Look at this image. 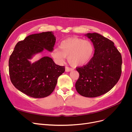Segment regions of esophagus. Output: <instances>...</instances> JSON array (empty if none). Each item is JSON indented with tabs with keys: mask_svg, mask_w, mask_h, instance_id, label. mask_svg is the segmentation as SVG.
<instances>
[{
	"mask_svg": "<svg viewBox=\"0 0 132 132\" xmlns=\"http://www.w3.org/2000/svg\"><path fill=\"white\" fill-rule=\"evenodd\" d=\"M73 68H70V67H65V71L66 72H69L70 71H73Z\"/></svg>",
	"mask_w": 132,
	"mask_h": 132,
	"instance_id": "34e87169",
	"label": "esophagus"
}]
</instances>
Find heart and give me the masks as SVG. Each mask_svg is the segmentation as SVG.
<instances>
[{"instance_id":"heart-1","label":"heart","mask_w":132,"mask_h":132,"mask_svg":"<svg viewBox=\"0 0 132 132\" xmlns=\"http://www.w3.org/2000/svg\"><path fill=\"white\" fill-rule=\"evenodd\" d=\"M58 48L53 49L51 55L54 61L61 64L66 57L72 66L78 67L87 64L93 57L95 48L89 40L78 37H71L62 40Z\"/></svg>"}]
</instances>
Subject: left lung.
<instances>
[{
    "label": "left lung",
    "instance_id": "1",
    "mask_svg": "<svg viewBox=\"0 0 132 132\" xmlns=\"http://www.w3.org/2000/svg\"><path fill=\"white\" fill-rule=\"evenodd\" d=\"M93 43L94 57L87 65L78 67L80 76L75 84L78 93L86 97H96L109 92L119 81L122 58L114 43L98 33L85 35Z\"/></svg>",
    "mask_w": 132,
    "mask_h": 132
}]
</instances>
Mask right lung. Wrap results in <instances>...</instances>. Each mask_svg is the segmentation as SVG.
<instances>
[{
  "instance_id": "obj_1",
  "label": "right lung",
  "mask_w": 132,
  "mask_h": 132,
  "mask_svg": "<svg viewBox=\"0 0 132 132\" xmlns=\"http://www.w3.org/2000/svg\"><path fill=\"white\" fill-rule=\"evenodd\" d=\"M55 40L53 32L47 31L30 35L16 44L10 57L9 73L19 91L33 98H44L53 92L65 67L56 65L49 57L33 63L29 60L44 49L52 52Z\"/></svg>"
}]
</instances>
